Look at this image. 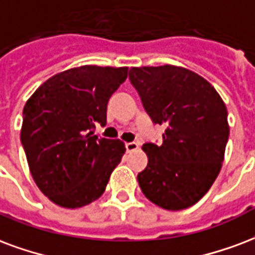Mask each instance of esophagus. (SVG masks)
I'll return each instance as SVG.
<instances>
[{"label": "esophagus", "mask_w": 255, "mask_h": 255, "mask_svg": "<svg viewBox=\"0 0 255 255\" xmlns=\"http://www.w3.org/2000/svg\"><path fill=\"white\" fill-rule=\"evenodd\" d=\"M137 147H139V144L135 142H129V143H126V150H127V152H131V151H135Z\"/></svg>", "instance_id": "34e87169"}]
</instances>
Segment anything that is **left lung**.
<instances>
[{
	"instance_id": "8db88e82",
	"label": "left lung",
	"mask_w": 255,
	"mask_h": 255,
	"mask_svg": "<svg viewBox=\"0 0 255 255\" xmlns=\"http://www.w3.org/2000/svg\"><path fill=\"white\" fill-rule=\"evenodd\" d=\"M129 81L154 124H166L162 144L144 143L143 195L169 211L196 204L216 180L228 140L227 109L214 86L193 71L132 67Z\"/></svg>"
}]
</instances>
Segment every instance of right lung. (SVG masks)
<instances>
[{"instance_id": "add662e5", "label": "right lung", "mask_w": 255, "mask_h": 255, "mask_svg": "<svg viewBox=\"0 0 255 255\" xmlns=\"http://www.w3.org/2000/svg\"><path fill=\"white\" fill-rule=\"evenodd\" d=\"M127 67L81 66L51 77L22 111L21 144L43 195L80 208L103 195L124 143L94 135L107 124V105L126 81Z\"/></svg>"}]
</instances>
